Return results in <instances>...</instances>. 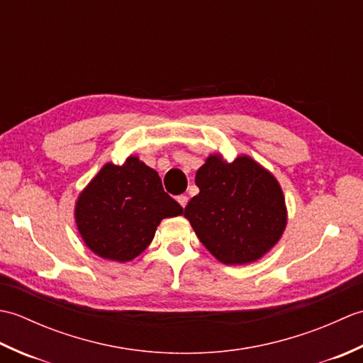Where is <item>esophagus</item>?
I'll return each instance as SVG.
<instances>
[{
    "label": "esophagus",
    "instance_id": "34e87169",
    "mask_svg": "<svg viewBox=\"0 0 363 363\" xmlns=\"http://www.w3.org/2000/svg\"><path fill=\"white\" fill-rule=\"evenodd\" d=\"M177 203H179L182 207H186V206H187V203H189V198H187L186 195L177 196Z\"/></svg>",
    "mask_w": 363,
    "mask_h": 363
}]
</instances>
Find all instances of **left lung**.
Here are the masks:
<instances>
[{
  "label": "left lung",
  "instance_id": "obj_1",
  "mask_svg": "<svg viewBox=\"0 0 363 363\" xmlns=\"http://www.w3.org/2000/svg\"><path fill=\"white\" fill-rule=\"evenodd\" d=\"M195 182L199 194L184 217L215 259L225 265L251 264L279 242L287 225L282 189L256 160L238 156L228 164L213 154Z\"/></svg>",
  "mask_w": 363,
  "mask_h": 363
}]
</instances>
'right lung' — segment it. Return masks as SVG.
<instances>
[{
	"label": "right lung",
	"instance_id": "1",
	"mask_svg": "<svg viewBox=\"0 0 363 363\" xmlns=\"http://www.w3.org/2000/svg\"><path fill=\"white\" fill-rule=\"evenodd\" d=\"M177 215L182 207L165 194L156 169L135 156L123 165L106 164L74 207L84 243L115 262L135 259L148 248L160 221Z\"/></svg>",
	"mask_w": 363,
	"mask_h": 363
}]
</instances>
